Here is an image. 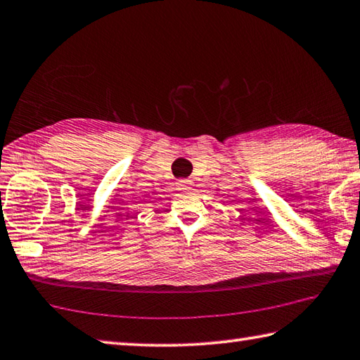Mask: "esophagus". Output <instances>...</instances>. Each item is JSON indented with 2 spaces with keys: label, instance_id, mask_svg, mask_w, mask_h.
<instances>
[{
  "label": "esophagus",
  "instance_id": "34e87169",
  "mask_svg": "<svg viewBox=\"0 0 360 360\" xmlns=\"http://www.w3.org/2000/svg\"><path fill=\"white\" fill-rule=\"evenodd\" d=\"M190 184H192V181H188V179H181V181L176 182L178 190H187L190 187Z\"/></svg>",
  "mask_w": 360,
  "mask_h": 360
}]
</instances>
